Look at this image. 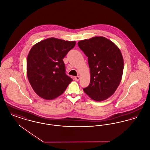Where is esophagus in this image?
I'll use <instances>...</instances> for the list:
<instances>
[{"label":"esophagus","instance_id":"1","mask_svg":"<svg viewBox=\"0 0 150 150\" xmlns=\"http://www.w3.org/2000/svg\"><path fill=\"white\" fill-rule=\"evenodd\" d=\"M74 79L76 80V81H78L80 79V77L79 76H75V78H74Z\"/></svg>","mask_w":150,"mask_h":150}]
</instances>
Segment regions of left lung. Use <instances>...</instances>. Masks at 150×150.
<instances>
[{"instance_id": "left-lung-1", "label": "left lung", "mask_w": 150, "mask_h": 150, "mask_svg": "<svg viewBox=\"0 0 150 150\" xmlns=\"http://www.w3.org/2000/svg\"><path fill=\"white\" fill-rule=\"evenodd\" d=\"M79 47L88 57L91 72L89 86L83 89L92 100H106L115 93L121 81L124 61L119 48L102 36L79 42Z\"/></svg>"}]
</instances>
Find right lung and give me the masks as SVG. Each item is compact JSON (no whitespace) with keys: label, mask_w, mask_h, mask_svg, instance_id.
<instances>
[{"label":"right lung","mask_w":150,"mask_h":150,"mask_svg":"<svg viewBox=\"0 0 150 150\" xmlns=\"http://www.w3.org/2000/svg\"><path fill=\"white\" fill-rule=\"evenodd\" d=\"M75 41L48 38L34 45L27 58L30 84L39 96L54 99L64 93L72 81L65 73L63 59L75 45Z\"/></svg>","instance_id":"1"}]
</instances>
